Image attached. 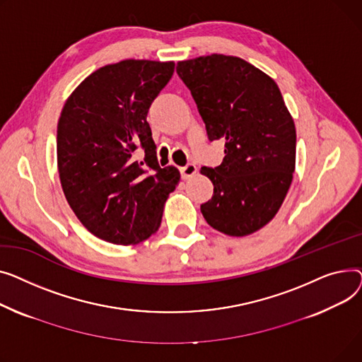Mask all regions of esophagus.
<instances>
[{"label":"esophagus","mask_w":362,"mask_h":362,"mask_svg":"<svg viewBox=\"0 0 362 362\" xmlns=\"http://www.w3.org/2000/svg\"><path fill=\"white\" fill-rule=\"evenodd\" d=\"M196 173H197V168H196L194 163H188V165H185V166L181 168V174H182V177H184L185 180H188V178H191L193 175H196Z\"/></svg>","instance_id":"34e87169"}]
</instances>
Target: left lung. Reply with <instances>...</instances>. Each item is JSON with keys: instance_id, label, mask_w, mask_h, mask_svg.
I'll list each match as a JSON object with an SVG mask.
<instances>
[{"instance_id": "obj_1", "label": "left lung", "mask_w": 362, "mask_h": 362, "mask_svg": "<svg viewBox=\"0 0 362 362\" xmlns=\"http://www.w3.org/2000/svg\"><path fill=\"white\" fill-rule=\"evenodd\" d=\"M210 141H225V158L200 173L214 197L200 206L206 222L229 237H245L278 214L295 171L296 132L272 77L243 58L211 54L180 61Z\"/></svg>"}]
</instances>
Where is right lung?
Here are the masks:
<instances>
[{
    "mask_svg": "<svg viewBox=\"0 0 362 362\" xmlns=\"http://www.w3.org/2000/svg\"><path fill=\"white\" fill-rule=\"evenodd\" d=\"M174 61L124 59L93 71L62 106L57 127L61 187L95 237L134 245L159 229L175 166L160 168L146 117L174 74ZM145 151L143 161L135 148Z\"/></svg>",
    "mask_w": 362,
    "mask_h": 362,
    "instance_id": "obj_1",
    "label": "right lung"
}]
</instances>
